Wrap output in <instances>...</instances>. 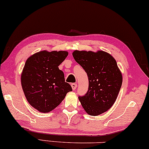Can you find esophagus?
Instances as JSON below:
<instances>
[{"label": "esophagus", "instance_id": "34e87169", "mask_svg": "<svg viewBox=\"0 0 149 149\" xmlns=\"http://www.w3.org/2000/svg\"><path fill=\"white\" fill-rule=\"evenodd\" d=\"M71 87H72V89L73 90H76V88H77V84L76 83H72L71 84Z\"/></svg>", "mask_w": 149, "mask_h": 149}]
</instances>
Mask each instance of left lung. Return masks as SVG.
I'll use <instances>...</instances> for the list:
<instances>
[{
  "instance_id": "1",
  "label": "left lung",
  "mask_w": 149,
  "mask_h": 149,
  "mask_svg": "<svg viewBox=\"0 0 149 149\" xmlns=\"http://www.w3.org/2000/svg\"><path fill=\"white\" fill-rule=\"evenodd\" d=\"M75 61L88 76V91L79 96L81 104L90 116H98L113 106L122 83V76L116 60L103 51L73 52Z\"/></svg>"
}]
</instances>
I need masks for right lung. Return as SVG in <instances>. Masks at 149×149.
<instances>
[{
	"mask_svg": "<svg viewBox=\"0 0 149 149\" xmlns=\"http://www.w3.org/2000/svg\"><path fill=\"white\" fill-rule=\"evenodd\" d=\"M67 56L65 51H42L26 61L21 74L22 90L28 102L38 111H52L72 91L58 68Z\"/></svg>",
	"mask_w": 149,
	"mask_h": 149,
	"instance_id": "right-lung-1",
	"label": "right lung"
}]
</instances>
